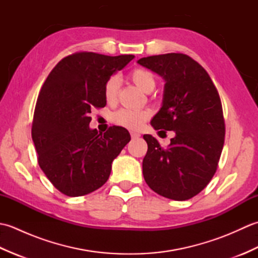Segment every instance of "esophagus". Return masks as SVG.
Returning a JSON list of instances; mask_svg holds the SVG:
<instances>
[{
	"label": "esophagus",
	"mask_w": 258,
	"mask_h": 258,
	"mask_svg": "<svg viewBox=\"0 0 258 258\" xmlns=\"http://www.w3.org/2000/svg\"><path fill=\"white\" fill-rule=\"evenodd\" d=\"M141 136V134L140 133H136V132H131V138H132L133 140H135V139H139Z\"/></svg>",
	"instance_id": "obj_1"
}]
</instances>
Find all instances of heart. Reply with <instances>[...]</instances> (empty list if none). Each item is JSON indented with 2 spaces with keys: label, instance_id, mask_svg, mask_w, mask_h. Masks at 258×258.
Listing matches in <instances>:
<instances>
[{
  "label": "heart",
  "instance_id": "b5f03b06",
  "mask_svg": "<svg viewBox=\"0 0 258 258\" xmlns=\"http://www.w3.org/2000/svg\"><path fill=\"white\" fill-rule=\"evenodd\" d=\"M130 79L136 86L140 87L142 91L146 93H150L154 90L156 84L155 75L151 71L143 68H136L131 71ZM119 79L116 75H113L107 79L103 89V94L106 103L113 104L116 102L119 91ZM150 116L151 114L149 111L122 108L118 109L117 112H115L112 115L111 119L113 123L122 126V127L136 131L140 130L144 125V123L150 118Z\"/></svg>",
  "mask_w": 258,
  "mask_h": 258
}]
</instances>
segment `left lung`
Listing matches in <instances>:
<instances>
[{"mask_svg": "<svg viewBox=\"0 0 258 258\" xmlns=\"http://www.w3.org/2000/svg\"><path fill=\"white\" fill-rule=\"evenodd\" d=\"M138 63L166 82L163 105L152 126L175 132L167 147L152 135L143 136L147 143L144 179L166 199L189 200L211 182L220 162L225 140L220 94L205 69L186 54L147 56Z\"/></svg>", "mask_w": 258, "mask_h": 258, "instance_id": "left-lung-1", "label": "left lung"}]
</instances>
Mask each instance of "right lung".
I'll return each mask as SVG.
<instances>
[{"label": "right lung", "mask_w": 258, "mask_h": 258, "mask_svg": "<svg viewBox=\"0 0 258 258\" xmlns=\"http://www.w3.org/2000/svg\"><path fill=\"white\" fill-rule=\"evenodd\" d=\"M134 55L107 56L76 52L59 61L43 84L32 122L37 162L54 187L76 197L106 183L112 162L131 141L127 130H91L90 113L106 105L108 78Z\"/></svg>", "instance_id": "obj_1"}]
</instances>
